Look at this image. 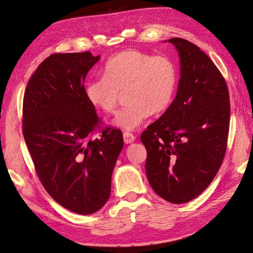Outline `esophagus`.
Instances as JSON below:
<instances>
[{
	"label": "esophagus",
	"mask_w": 253,
	"mask_h": 253,
	"mask_svg": "<svg viewBox=\"0 0 253 253\" xmlns=\"http://www.w3.org/2000/svg\"><path fill=\"white\" fill-rule=\"evenodd\" d=\"M123 139H125L126 144H131V143L135 141V136H134L132 133L125 132V133H123Z\"/></svg>",
	"instance_id": "34e87169"
}]
</instances>
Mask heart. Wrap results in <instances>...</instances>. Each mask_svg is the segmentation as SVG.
Returning <instances> with one entry per match:
<instances>
[{"mask_svg":"<svg viewBox=\"0 0 253 253\" xmlns=\"http://www.w3.org/2000/svg\"><path fill=\"white\" fill-rule=\"evenodd\" d=\"M103 77L85 84L86 100L94 108L110 114L116 108L119 93L126 91L127 105L117 112L112 125L132 131L151 112L160 114L169 108L176 88L177 70L167 56L126 49L106 61Z\"/></svg>","mask_w":253,"mask_h":253,"instance_id":"1","label":"heart"}]
</instances>
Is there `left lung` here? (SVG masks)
<instances>
[{"label": "left lung", "mask_w": 253, "mask_h": 253, "mask_svg": "<svg viewBox=\"0 0 253 253\" xmlns=\"http://www.w3.org/2000/svg\"><path fill=\"white\" fill-rule=\"evenodd\" d=\"M175 46L181 70L176 96L141 135L147 150L146 175L161 198L185 204L209 186L226 150L231 106L220 70L197 45Z\"/></svg>", "instance_id": "left-lung-1"}]
</instances>
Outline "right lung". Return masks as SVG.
<instances>
[{
	"label": "right lung",
	"mask_w": 253,
	"mask_h": 253,
	"mask_svg": "<svg viewBox=\"0 0 253 253\" xmlns=\"http://www.w3.org/2000/svg\"><path fill=\"white\" fill-rule=\"evenodd\" d=\"M99 57L50 55L28 82L22 106V133L39 178L56 203L79 214L107 203L123 148L118 128L92 138L100 120L84 95V80Z\"/></svg>",
	"instance_id": "add662e5"
}]
</instances>
